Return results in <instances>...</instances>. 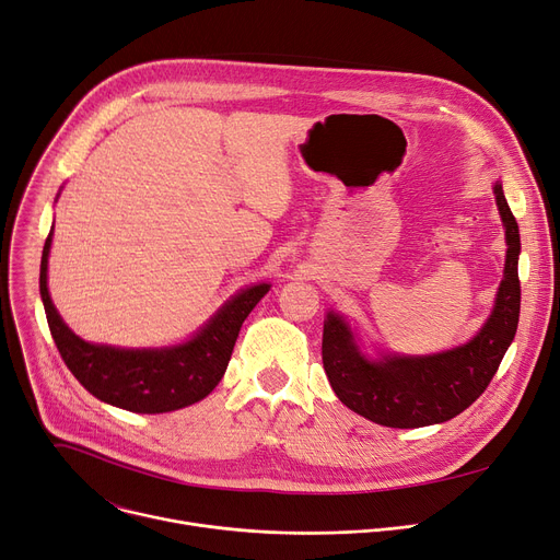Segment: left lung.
I'll use <instances>...</instances> for the list:
<instances>
[{
	"label": "left lung",
	"instance_id": "obj_1",
	"mask_svg": "<svg viewBox=\"0 0 560 560\" xmlns=\"http://www.w3.org/2000/svg\"><path fill=\"white\" fill-rule=\"evenodd\" d=\"M499 213L506 226V268L492 315L463 347L433 357L368 361L347 322L329 313L322 334V363L338 399L354 413L393 429H416L456 418L488 388L520 319V231L502 184H494Z\"/></svg>",
	"mask_w": 560,
	"mask_h": 560
}]
</instances>
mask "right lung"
Segmentation results:
<instances>
[{"label":"right lung","mask_w":560,"mask_h":560,"mask_svg":"<svg viewBox=\"0 0 560 560\" xmlns=\"http://www.w3.org/2000/svg\"><path fill=\"white\" fill-rule=\"evenodd\" d=\"M40 260V298L58 354L79 384L97 399L131 413H167L209 395L229 365L245 317L260 302L268 283L252 285L226 302L192 340L170 349H117L74 336L56 313L47 290V256Z\"/></svg>","instance_id":"right-lung-1"}]
</instances>
